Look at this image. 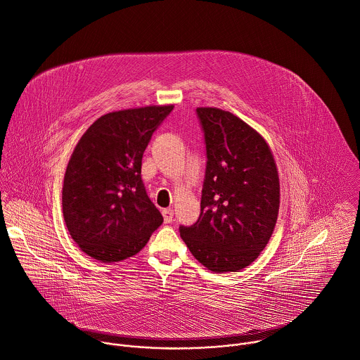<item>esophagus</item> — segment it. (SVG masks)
I'll use <instances>...</instances> for the list:
<instances>
[{
	"label": "esophagus",
	"mask_w": 360,
	"mask_h": 360,
	"mask_svg": "<svg viewBox=\"0 0 360 360\" xmlns=\"http://www.w3.org/2000/svg\"><path fill=\"white\" fill-rule=\"evenodd\" d=\"M162 216H164L165 224H169V223H172V220H174V210H172L171 207L164 209V210H162Z\"/></svg>",
	"instance_id": "obj_1"
}]
</instances>
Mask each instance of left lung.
I'll return each mask as SVG.
<instances>
[{
	"label": "left lung",
	"instance_id": "1",
	"mask_svg": "<svg viewBox=\"0 0 360 360\" xmlns=\"http://www.w3.org/2000/svg\"><path fill=\"white\" fill-rule=\"evenodd\" d=\"M206 144L200 214L179 226L192 255L207 269L237 272L266 247L279 212V176L259 133L217 108H198Z\"/></svg>",
	"mask_w": 360,
	"mask_h": 360
}]
</instances>
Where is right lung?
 I'll list each match as a JSON object with an SVG mask.
<instances>
[{
	"label": "right lung",
	"instance_id": "add662e5",
	"mask_svg": "<svg viewBox=\"0 0 360 360\" xmlns=\"http://www.w3.org/2000/svg\"><path fill=\"white\" fill-rule=\"evenodd\" d=\"M172 109L106 113L75 146L64 175L63 216L71 238L89 257L102 262L133 257L162 224L141 179V160Z\"/></svg>",
	"mask_w": 360,
	"mask_h": 360
}]
</instances>
